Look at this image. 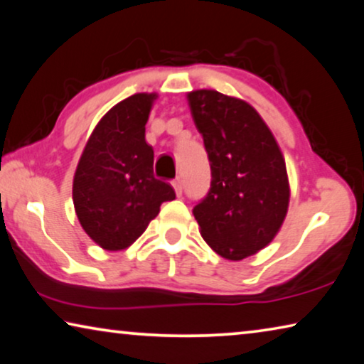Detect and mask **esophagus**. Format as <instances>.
Wrapping results in <instances>:
<instances>
[{"instance_id": "34e87169", "label": "esophagus", "mask_w": 364, "mask_h": 364, "mask_svg": "<svg viewBox=\"0 0 364 364\" xmlns=\"http://www.w3.org/2000/svg\"><path fill=\"white\" fill-rule=\"evenodd\" d=\"M171 186L175 188V193H176L178 197L183 194V181H181V178H175V180L171 181Z\"/></svg>"}]
</instances>
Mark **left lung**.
Instances as JSON below:
<instances>
[{
	"instance_id": "1",
	"label": "left lung",
	"mask_w": 364,
	"mask_h": 364,
	"mask_svg": "<svg viewBox=\"0 0 364 364\" xmlns=\"http://www.w3.org/2000/svg\"><path fill=\"white\" fill-rule=\"evenodd\" d=\"M204 138L212 184L194 207L204 241L226 260H242L273 241L289 208L284 156L260 114L215 90L188 93Z\"/></svg>"
}]
</instances>
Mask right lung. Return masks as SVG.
Listing matches in <instances>:
<instances>
[{
  "label": "right lung",
  "mask_w": 364,
  "mask_h": 364,
  "mask_svg": "<svg viewBox=\"0 0 364 364\" xmlns=\"http://www.w3.org/2000/svg\"><path fill=\"white\" fill-rule=\"evenodd\" d=\"M156 93H136L109 110L86 141L73 175L72 199L85 232L104 250L136 241L175 199L168 183L154 176V151L146 123Z\"/></svg>",
  "instance_id": "right-lung-1"
}]
</instances>
